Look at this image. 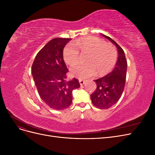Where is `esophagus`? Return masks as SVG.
<instances>
[{"label":"esophagus","mask_w":155,"mask_h":155,"mask_svg":"<svg viewBox=\"0 0 155 155\" xmlns=\"http://www.w3.org/2000/svg\"><path fill=\"white\" fill-rule=\"evenodd\" d=\"M79 83H80V85H81V86L83 85L84 84H85V83H86V80H83V79H79Z\"/></svg>","instance_id":"esophagus-1"}]
</instances>
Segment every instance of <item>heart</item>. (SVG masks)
Listing matches in <instances>:
<instances>
[{"label": "heart", "mask_w": 155, "mask_h": 155, "mask_svg": "<svg viewBox=\"0 0 155 155\" xmlns=\"http://www.w3.org/2000/svg\"><path fill=\"white\" fill-rule=\"evenodd\" d=\"M79 51L88 54L86 64H78L71 68L73 76L80 79L92 77L97 72L100 76H104L111 71L118 60V53L113 46L97 37H86L64 48L63 58L67 64L72 66L78 63Z\"/></svg>", "instance_id": "1"}]
</instances>
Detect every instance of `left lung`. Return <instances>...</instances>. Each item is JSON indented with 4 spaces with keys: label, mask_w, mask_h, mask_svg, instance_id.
I'll use <instances>...</instances> for the list:
<instances>
[{
    "label": "left lung",
    "mask_w": 155,
    "mask_h": 155,
    "mask_svg": "<svg viewBox=\"0 0 155 155\" xmlns=\"http://www.w3.org/2000/svg\"><path fill=\"white\" fill-rule=\"evenodd\" d=\"M114 44L118 50V58L116 67L105 76L94 80L96 89L91 95L92 104L100 109H107L115 105L121 97L124 90L127 62L124 51L110 37L102 34Z\"/></svg>",
    "instance_id": "obj_1"
}]
</instances>
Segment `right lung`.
Returning a JSON list of instances; mask_svg holds the SVG:
<instances>
[{"instance_id":"add662e5","label":"right lung","mask_w":155,"mask_h":155,"mask_svg":"<svg viewBox=\"0 0 155 155\" xmlns=\"http://www.w3.org/2000/svg\"><path fill=\"white\" fill-rule=\"evenodd\" d=\"M70 40L51 39L37 53L32 64L31 74L39 94L54 110L71 105L72 91L80 87L78 79H67L68 70L63 59V48Z\"/></svg>"}]
</instances>
